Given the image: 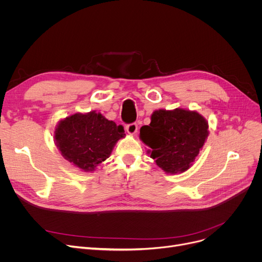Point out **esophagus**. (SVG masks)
Wrapping results in <instances>:
<instances>
[{
  "label": "esophagus",
  "instance_id": "34e87169",
  "mask_svg": "<svg viewBox=\"0 0 262 262\" xmlns=\"http://www.w3.org/2000/svg\"><path fill=\"white\" fill-rule=\"evenodd\" d=\"M126 132H127L129 135H135L137 132H138V125H137L136 123L128 124V125L126 126Z\"/></svg>",
  "mask_w": 262,
  "mask_h": 262
}]
</instances>
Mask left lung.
Here are the masks:
<instances>
[{"label":"left lung","instance_id":"1","mask_svg":"<svg viewBox=\"0 0 262 262\" xmlns=\"http://www.w3.org/2000/svg\"><path fill=\"white\" fill-rule=\"evenodd\" d=\"M208 134L207 120L194 110L158 109L140 128V139L160 169L177 174L192 166Z\"/></svg>","mask_w":262,"mask_h":262}]
</instances>
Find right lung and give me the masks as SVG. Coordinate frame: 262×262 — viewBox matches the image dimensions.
<instances>
[{
	"mask_svg": "<svg viewBox=\"0 0 262 262\" xmlns=\"http://www.w3.org/2000/svg\"><path fill=\"white\" fill-rule=\"evenodd\" d=\"M124 137L122 125L95 112L69 116L58 122L54 132L55 144L60 154L84 172L94 171Z\"/></svg>",
	"mask_w": 262,
	"mask_h": 262,
	"instance_id": "right-lung-1",
	"label": "right lung"
}]
</instances>
